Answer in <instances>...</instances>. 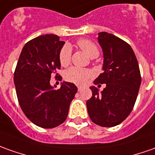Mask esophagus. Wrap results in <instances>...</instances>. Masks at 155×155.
Segmentation results:
<instances>
[{
  "instance_id": "obj_1",
  "label": "esophagus",
  "mask_w": 155,
  "mask_h": 155,
  "mask_svg": "<svg viewBox=\"0 0 155 155\" xmlns=\"http://www.w3.org/2000/svg\"><path fill=\"white\" fill-rule=\"evenodd\" d=\"M81 89H82V87H80V86H78V91H81Z\"/></svg>"
}]
</instances>
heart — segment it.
I'll use <instances>...</instances> for the list:
<instances>
[{
  "instance_id": "obj_1",
  "label": "heart",
  "mask_w": 155,
  "mask_h": 155,
  "mask_svg": "<svg viewBox=\"0 0 155 155\" xmlns=\"http://www.w3.org/2000/svg\"><path fill=\"white\" fill-rule=\"evenodd\" d=\"M78 45L81 48L82 51H84L91 58L97 57L99 55V49L97 45L88 39H80L78 41ZM71 47L70 45L66 44L60 51V63L61 66L66 67L71 62ZM92 76H93V71L91 70L77 67H70L64 73V78L67 81L78 85L86 84Z\"/></svg>"
}]
</instances>
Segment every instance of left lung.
<instances>
[{
	"label": "left lung",
	"mask_w": 155,
	"mask_h": 155,
	"mask_svg": "<svg viewBox=\"0 0 155 155\" xmlns=\"http://www.w3.org/2000/svg\"><path fill=\"white\" fill-rule=\"evenodd\" d=\"M98 42L103 51L104 71L94 84L106 86L100 93L98 88L90 87L92 97L87 109L93 122L111 127L121 123L133 110L140 88V71L132 47L124 40L101 32Z\"/></svg>",
	"instance_id": "8db88e82"
}]
</instances>
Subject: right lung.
<instances>
[{
  "mask_svg": "<svg viewBox=\"0 0 155 155\" xmlns=\"http://www.w3.org/2000/svg\"><path fill=\"white\" fill-rule=\"evenodd\" d=\"M65 42L55 35L39 36L23 46L14 72V84L21 109L38 127L53 128L66 120L78 88L63 82L59 89L50 84L61 68L59 54Z\"/></svg>",
  "mask_w": 155,
  "mask_h": 155,
  "instance_id": "1",
  "label": "right lung"
}]
</instances>
